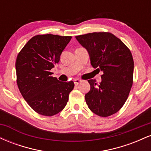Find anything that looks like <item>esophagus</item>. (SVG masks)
<instances>
[{"instance_id": "obj_1", "label": "esophagus", "mask_w": 151, "mask_h": 151, "mask_svg": "<svg viewBox=\"0 0 151 151\" xmlns=\"http://www.w3.org/2000/svg\"><path fill=\"white\" fill-rule=\"evenodd\" d=\"M74 84L77 86V85H78V84H80V83L81 82V79H74Z\"/></svg>"}]
</instances>
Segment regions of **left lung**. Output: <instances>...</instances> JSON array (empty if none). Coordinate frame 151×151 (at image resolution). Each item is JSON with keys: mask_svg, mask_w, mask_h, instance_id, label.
<instances>
[{"mask_svg": "<svg viewBox=\"0 0 151 151\" xmlns=\"http://www.w3.org/2000/svg\"><path fill=\"white\" fill-rule=\"evenodd\" d=\"M75 37L89 52L92 67L103 72L99 84L94 79L88 80L91 89L85 94L86 104L99 116L113 115L125 104L132 86V54L110 32H92Z\"/></svg>", "mask_w": 151, "mask_h": 151, "instance_id": "1", "label": "left lung"}]
</instances>
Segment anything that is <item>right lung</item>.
Listing matches in <instances>:
<instances>
[{"label": "right lung", "mask_w": 151, "mask_h": 151, "mask_svg": "<svg viewBox=\"0 0 151 151\" xmlns=\"http://www.w3.org/2000/svg\"><path fill=\"white\" fill-rule=\"evenodd\" d=\"M71 39V36L37 35L17 56L18 89L29 106L40 115L52 116L61 111L74 89L73 81H59L50 72Z\"/></svg>", "instance_id": "1"}]
</instances>
